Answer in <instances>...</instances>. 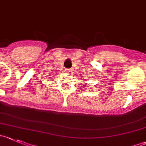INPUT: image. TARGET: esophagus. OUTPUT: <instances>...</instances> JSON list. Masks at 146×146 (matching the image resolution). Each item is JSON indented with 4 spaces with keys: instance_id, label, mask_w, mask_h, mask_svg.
<instances>
[{
    "instance_id": "obj_1",
    "label": "esophagus",
    "mask_w": 146,
    "mask_h": 146,
    "mask_svg": "<svg viewBox=\"0 0 146 146\" xmlns=\"http://www.w3.org/2000/svg\"><path fill=\"white\" fill-rule=\"evenodd\" d=\"M66 72H67L68 73H70V69H66Z\"/></svg>"
}]
</instances>
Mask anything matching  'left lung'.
I'll list each match as a JSON object with an SVG mask.
<instances>
[{
	"label": "left lung",
	"instance_id": "1",
	"mask_svg": "<svg viewBox=\"0 0 146 146\" xmlns=\"http://www.w3.org/2000/svg\"><path fill=\"white\" fill-rule=\"evenodd\" d=\"M85 84L86 85L85 86H86V83H85V84H84V85Z\"/></svg>",
	"mask_w": 146,
	"mask_h": 146
}]
</instances>
